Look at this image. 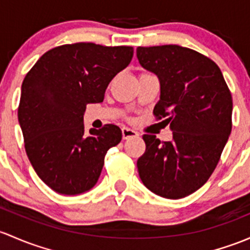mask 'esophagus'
<instances>
[{
    "label": "esophagus",
    "mask_w": 250,
    "mask_h": 250,
    "mask_svg": "<svg viewBox=\"0 0 250 250\" xmlns=\"http://www.w3.org/2000/svg\"><path fill=\"white\" fill-rule=\"evenodd\" d=\"M136 136H138V133H136L135 130L130 129V128H127V127L122 128L123 140H127V139H130V138H136Z\"/></svg>",
    "instance_id": "34e87169"
}]
</instances>
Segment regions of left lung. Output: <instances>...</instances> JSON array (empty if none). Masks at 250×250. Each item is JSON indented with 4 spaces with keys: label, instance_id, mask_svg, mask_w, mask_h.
I'll use <instances>...</instances> for the list:
<instances>
[{
    "label": "left lung",
    "instance_id": "1",
    "mask_svg": "<svg viewBox=\"0 0 250 250\" xmlns=\"http://www.w3.org/2000/svg\"><path fill=\"white\" fill-rule=\"evenodd\" d=\"M141 67L156 74L160 98L153 114L167 117L172 140L143 136L138 159L141 181L152 193L181 199L201 188L214 171L231 133L232 98L219 67L178 45L136 49Z\"/></svg>",
    "mask_w": 250,
    "mask_h": 250
}]
</instances>
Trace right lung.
Segmentation results:
<instances>
[{"mask_svg": "<svg viewBox=\"0 0 250 250\" xmlns=\"http://www.w3.org/2000/svg\"><path fill=\"white\" fill-rule=\"evenodd\" d=\"M132 46L75 43L49 50L21 86L18 118L33 169L52 190L78 195L94 187L107 149L122 139L117 125L86 133V105L101 103Z\"/></svg>", "mask_w": 250, "mask_h": 250, "instance_id": "obj_1", "label": "right lung"}]
</instances>
